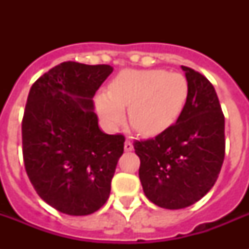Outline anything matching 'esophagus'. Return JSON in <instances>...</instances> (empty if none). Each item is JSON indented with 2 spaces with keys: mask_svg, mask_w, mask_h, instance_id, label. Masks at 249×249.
I'll list each match as a JSON object with an SVG mask.
<instances>
[{
  "mask_svg": "<svg viewBox=\"0 0 249 249\" xmlns=\"http://www.w3.org/2000/svg\"><path fill=\"white\" fill-rule=\"evenodd\" d=\"M124 150H125V151H126V152L133 151V143H132V142H130V141H129V140L125 141V143H124Z\"/></svg>",
  "mask_w": 249,
  "mask_h": 249,
  "instance_id": "obj_1",
  "label": "esophagus"
}]
</instances>
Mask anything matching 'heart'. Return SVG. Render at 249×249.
<instances>
[{
  "mask_svg": "<svg viewBox=\"0 0 249 249\" xmlns=\"http://www.w3.org/2000/svg\"><path fill=\"white\" fill-rule=\"evenodd\" d=\"M189 97V84L181 73L164 70H126L109 84L108 91L97 95V108L111 128L124 120L129 107V121L137 132L155 136L177 121Z\"/></svg>",
  "mask_w": 249,
  "mask_h": 249,
  "instance_id": "b5f03b06",
  "label": "heart"
}]
</instances>
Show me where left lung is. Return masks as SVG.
<instances>
[{
    "instance_id": "left-lung-1",
    "label": "left lung",
    "mask_w": 249,
    "mask_h": 249,
    "mask_svg": "<svg viewBox=\"0 0 249 249\" xmlns=\"http://www.w3.org/2000/svg\"><path fill=\"white\" fill-rule=\"evenodd\" d=\"M189 97L176 124L137 141L144 195L165 209L186 208L212 189L225 158V117L207 77L182 66Z\"/></svg>"
}]
</instances>
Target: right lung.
Returning a JSON list of instances; mask_svg holds the SVG:
<instances>
[{
  "mask_svg": "<svg viewBox=\"0 0 249 249\" xmlns=\"http://www.w3.org/2000/svg\"><path fill=\"white\" fill-rule=\"evenodd\" d=\"M112 71L64 62L29 90L21 123L25 170L38 196L70 216L103 207L124 152V136L102 132L94 112V94Z\"/></svg>",
  "mask_w": 249,
  "mask_h": 249,
  "instance_id": "add662e5",
  "label": "right lung"
}]
</instances>
